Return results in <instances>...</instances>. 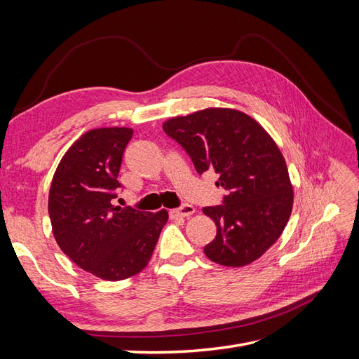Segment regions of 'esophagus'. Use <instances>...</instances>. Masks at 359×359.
Masks as SVG:
<instances>
[{
    "label": "esophagus",
    "instance_id": "34e87169",
    "mask_svg": "<svg viewBox=\"0 0 359 359\" xmlns=\"http://www.w3.org/2000/svg\"><path fill=\"white\" fill-rule=\"evenodd\" d=\"M194 206L190 205V203H182L181 206H178V208L172 210L170 211V215L172 219H184V217H190L191 214H194Z\"/></svg>",
    "mask_w": 359,
    "mask_h": 359
}]
</instances>
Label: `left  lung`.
<instances>
[{
	"mask_svg": "<svg viewBox=\"0 0 359 359\" xmlns=\"http://www.w3.org/2000/svg\"><path fill=\"white\" fill-rule=\"evenodd\" d=\"M165 133L191 158L202 175L214 169L220 205L205 206L217 235L203 252L212 262L244 266L259 259L286 227L293 191L286 161L271 136L252 116L210 107L163 124Z\"/></svg>",
	"mask_w": 359,
	"mask_h": 359,
	"instance_id": "obj_1",
	"label": "left lung"
}]
</instances>
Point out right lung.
I'll list each match as a JSON object with an SVG mask.
<instances>
[{
  "label": "right lung",
  "instance_id": "1",
  "mask_svg": "<svg viewBox=\"0 0 359 359\" xmlns=\"http://www.w3.org/2000/svg\"><path fill=\"white\" fill-rule=\"evenodd\" d=\"M132 128H95L64 154L53 175L48 211L60 248L103 280H124L142 269L158 241L168 211L116 206L118 173Z\"/></svg>",
  "mask_w": 359,
  "mask_h": 359
}]
</instances>
